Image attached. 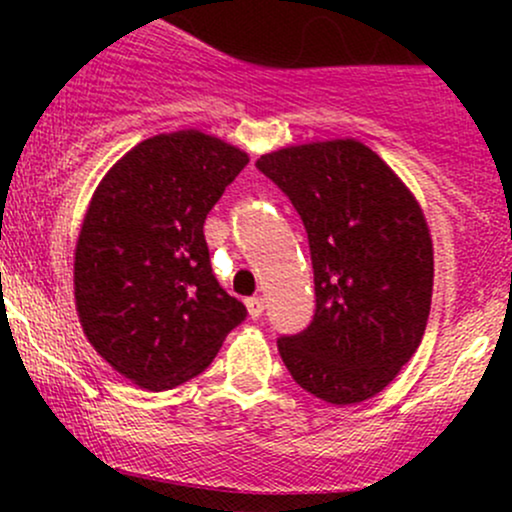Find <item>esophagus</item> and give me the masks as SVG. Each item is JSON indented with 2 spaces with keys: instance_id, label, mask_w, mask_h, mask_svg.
Masks as SVG:
<instances>
[{
  "instance_id": "1",
  "label": "esophagus",
  "mask_w": 512,
  "mask_h": 512,
  "mask_svg": "<svg viewBox=\"0 0 512 512\" xmlns=\"http://www.w3.org/2000/svg\"><path fill=\"white\" fill-rule=\"evenodd\" d=\"M245 305H248V313H250L252 320H257V317L264 313V301H262L260 296L248 298V301H245Z\"/></svg>"
}]
</instances>
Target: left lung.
<instances>
[{"mask_svg": "<svg viewBox=\"0 0 512 512\" xmlns=\"http://www.w3.org/2000/svg\"><path fill=\"white\" fill-rule=\"evenodd\" d=\"M291 199L308 233L315 315L276 339L310 395L356 404L390 385L424 337L433 248L402 180L356 139L317 142L257 158Z\"/></svg>", "mask_w": 512, "mask_h": 512, "instance_id": "8db88e82", "label": "left lung"}]
</instances>
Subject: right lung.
Returning a JSON list of instances; mask_svg holds the SVG:
<instances>
[{
	"label": "right lung",
	"instance_id": "add662e5",
	"mask_svg": "<svg viewBox=\"0 0 512 512\" xmlns=\"http://www.w3.org/2000/svg\"><path fill=\"white\" fill-rule=\"evenodd\" d=\"M248 166L236 146L182 129L110 168L81 226L74 296L88 342L134 385L173 390L248 317L211 269L204 221Z\"/></svg>",
	"mask_w": 512,
	"mask_h": 512
}]
</instances>
